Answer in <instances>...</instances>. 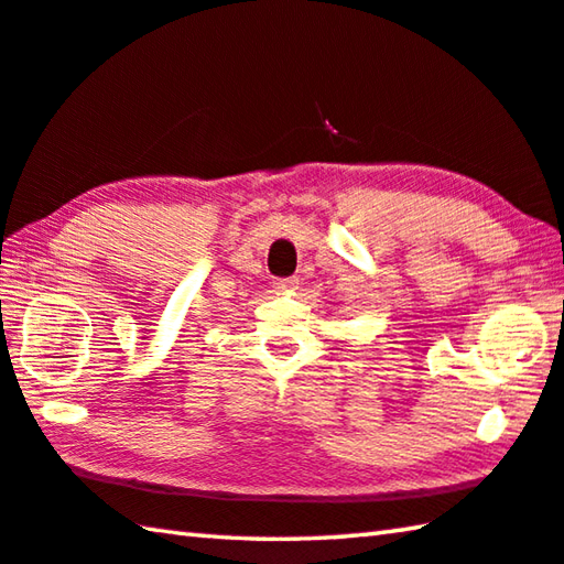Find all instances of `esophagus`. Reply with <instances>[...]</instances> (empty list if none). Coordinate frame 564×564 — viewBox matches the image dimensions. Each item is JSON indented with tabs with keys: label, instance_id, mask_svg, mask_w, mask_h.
Segmentation results:
<instances>
[{
	"label": "esophagus",
	"instance_id": "obj_1",
	"mask_svg": "<svg viewBox=\"0 0 564 564\" xmlns=\"http://www.w3.org/2000/svg\"><path fill=\"white\" fill-rule=\"evenodd\" d=\"M273 289L281 291V293H289L299 289V279H275L273 281Z\"/></svg>",
	"mask_w": 564,
	"mask_h": 564
}]
</instances>
